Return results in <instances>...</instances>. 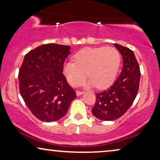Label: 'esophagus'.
Instances as JSON below:
<instances>
[{
  "instance_id": "1",
  "label": "esophagus",
  "mask_w": 160,
  "mask_h": 160,
  "mask_svg": "<svg viewBox=\"0 0 160 160\" xmlns=\"http://www.w3.org/2000/svg\"><path fill=\"white\" fill-rule=\"evenodd\" d=\"M82 94H84V92H82V91H76V95H77L78 96L82 95Z\"/></svg>"
}]
</instances>
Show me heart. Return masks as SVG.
<instances>
[{"label":"heart","mask_w":160,"mask_h":160,"mask_svg":"<svg viewBox=\"0 0 160 160\" xmlns=\"http://www.w3.org/2000/svg\"><path fill=\"white\" fill-rule=\"evenodd\" d=\"M120 60L119 52L113 47L86 48L75 54L74 62L64 63L63 73L71 86L82 84L87 73V86L102 89L114 81Z\"/></svg>","instance_id":"obj_1"}]
</instances>
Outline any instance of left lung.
Here are the masks:
<instances>
[{
	"label": "left lung",
	"instance_id": "left-lung-1",
	"mask_svg": "<svg viewBox=\"0 0 160 160\" xmlns=\"http://www.w3.org/2000/svg\"><path fill=\"white\" fill-rule=\"evenodd\" d=\"M123 59L121 73L108 89L96 93L92 113L102 121H112L121 117L132 104L139 88L141 72L132 50L114 43Z\"/></svg>",
	"mask_w": 160,
	"mask_h": 160
}]
</instances>
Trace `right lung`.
I'll return each instance as SVG.
<instances>
[{
	"mask_svg": "<svg viewBox=\"0 0 160 160\" xmlns=\"http://www.w3.org/2000/svg\"><path fill=\"white\" fill-rule=\"evenodd\" d=\"M69 46L48 43L25 54L19 68V92L28 108L41 121H58L76 98L63 75Z\"/></svg>",
	"mask_w": 160,
	"mask_h": 160,
	"instance_id": "add662e5",
	"label": "right lung"
}]
</instances>
